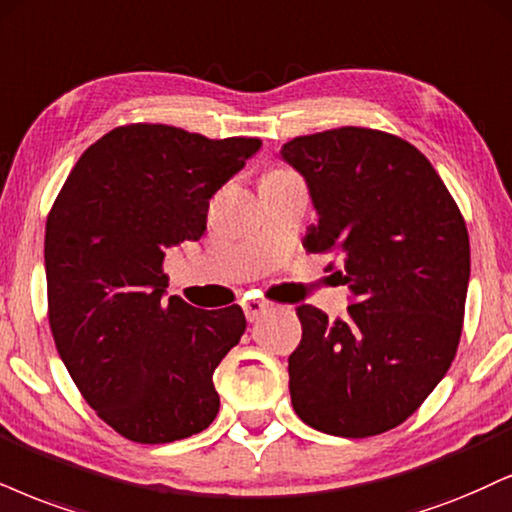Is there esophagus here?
<instances>
[{"instance_id": "esophagus-1", "label": "esophagus", "mask_w": 512, "mask_h": 512, "mask_svg": "<svg viewBox=\"0 0 512 512\" xmlns=\"http://www.w3.org/2000/svg\"><path fill=\"white\" fill-rule=\"evenodd\" d=\"M242 308H244L246 320H249V323H256V320L263 318V313L268 311V304H266V301H261V299H246Z\"/></svg>"}]
</instances>
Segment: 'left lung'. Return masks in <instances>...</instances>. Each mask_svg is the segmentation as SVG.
Returning a JSON list of instances; mask_svg holds the SVG:
<instances>
[{"label":"left lung","instance_id":"1","mask_svg":"<svg viewBox=\"0 0 512 512\" xmlns=\"http://www.w3.org/2000/svg\"><path fill=\"white\" fill-rule=\"evenodd\" d=\"M280 156L304 175L318 225L304 249L337 251L349 318L299 306L289 394L306 425L363 439L410 418L456 356L470 239L456 201L413 144L370 128L294 137Z\"/></svg>","mask_w":512,"mask_h":512}]
</instances>
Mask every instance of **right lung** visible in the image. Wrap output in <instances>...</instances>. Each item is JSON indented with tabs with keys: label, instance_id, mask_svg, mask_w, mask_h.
Returning <instances> with one entry per match:
<instances>
[{
	"label": "right lung",
	"instance_id": "add662e5",
	"mask_svg": "<svg viewBox=\"0 0 512 512\" xmlns=\"http://www.w3.org/2000/svg\"><path fill=\"white\" fill-rule=\"evenodd\" d=\"M261 149L256 137L208 140L132 123L85 149L47 218L49 327L82 399L140 444L206 430L218 415L213 372L239 344V306L166 301L163 258L197 242L208 199Z\"/></svg>",
	"mask_w": 512,
	"mask_h": 512
}]
</instances>
